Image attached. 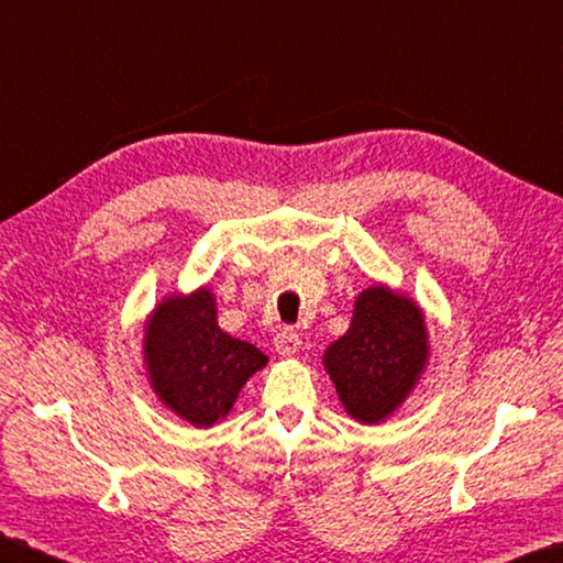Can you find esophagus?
Segmentation results:
<instances>
[{
	"label": "esophagus",
	"mask_w": 563,
	"mask_h": 563,
	"mask_svg": "<svg viewBox=\"0 0 563 563\" xmlns=\"http://www.w3.org/2000/svg\"><path fill=\"white\" fill-rule=\"evenodd\" d=\"M274 349H277L279 355H294L300 349V336L296 329L291 327L282 329V332L274 336Z\"/></svg>",
	"instance_id": "34e87169"
}]
</instances>
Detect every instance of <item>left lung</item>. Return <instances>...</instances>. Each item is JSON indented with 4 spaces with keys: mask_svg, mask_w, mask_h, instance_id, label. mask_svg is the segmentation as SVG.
<instances>
[{
    "mask_svg": "<svg viewBox=\"0 0 563 563\" xmlns=\"http://www.w3.org/2000/svg\"><path fill=\"white\" fill-rule=\"evenodd\" d=\"M428 334L413 300L375 286L358 296L349 332L324 353L341 404L361 422H379L399 406L428 358Z\"/></svg>",
    "mask_w": 563,
    "mask_h": 563,
    "instance_id": "obj_1",
    "label": "left lung"
}]
</instances>
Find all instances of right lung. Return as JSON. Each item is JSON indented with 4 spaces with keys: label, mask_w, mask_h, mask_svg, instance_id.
Wrapping results in <instances>:
<instances>
[{
    "label": "right lung",
    "mask_w": 563,
    "mask_h": 563,
    "mask_svg": "<svg viewBox=\"0 0 563 563\" xmlns=\"http://www.w3.org/2000/svg\"><path fill=\"white\" fill-rule=\"evenodd\" d=\"M145 361L159 399L196 428L224 418L245 379L267 363L249 341L219 329L208 289L169 298L155 310L145 332Z\"/></svg>",
    "instance_id": "obj_1"
}]
</instances>
